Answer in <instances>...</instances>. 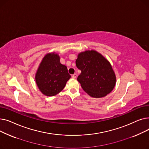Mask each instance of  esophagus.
<instances>
[{
	"mask_svg": "<svg viewBox=\"0 0 149 149\" xmlns=\"http://www.w3.org/2000/svg\"><path fill=\"white\" fill-rule=\"evenodd\" d=\"M77 75L76 74H74L72 75V77L73 78V79H75V78L77 77Z\"/></svg>",
	"mask_w": 149,
	"mask_h": 149,
	"instance_id": "1",
	"label": "esophagus"
}]
</instances>
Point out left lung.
Masks as SVG:
<instances>
[{
	"label": "left lung",
	"mask_w": 149,
	"mask_h": 149,
	"mask_svg": "<svg viewBox=\"0 0 149 149\" xmlns=\"http://www.w3.org/2000/svg\"><path fill=\"white\" fill-rule=\"evenodd\" d=\"M81 74L77 80L91 97H103L115 87L116 77L109 62L95 51L81 52L75 61Z\"/></svg>",
	"instance_id": "left-lung-1"
}]
</instances>
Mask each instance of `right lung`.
Here are the masks:
<instances>
[{"label": "right lung", "instance_id": "obj_1", "mask_svg": "<svg viewBox=\"0 0 149 149\" xmlns=\"http://www.w3.org/2000/svg\"><path fill=\"white\" fill-rule=\"evenodd\" d=\"M70 78L65 65L60 63L57 54H48L43 58L36 75L39 89L46 96H54L65 88Z\"/></svg>", "mask_w": 149, "mask_h": 149}]
</instances>
